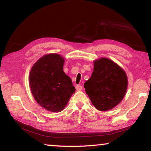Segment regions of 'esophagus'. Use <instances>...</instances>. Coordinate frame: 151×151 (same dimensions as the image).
<instances>
[{
	"mask_svg": "<svg viewBox=\"0 0 151 151\" xmlns=\"http://www.w3.org/2000/svg\"><path fill=\"white\" fill-rule=\"evenodd\" d=\"M75 88H76V91H81L82 89H83V86L80 85H77L75 86Z\"/></svg>",
	"mask_w": 151,
	"mask_h": 151,
	"instance_id": "1",
	"label": "esophagus"
}]
</instances>
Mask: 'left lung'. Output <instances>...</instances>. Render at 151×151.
<instances>
[{
  "mask_svg": "<svg viewBox=\"0 0 151 151\" xmlns=\"http://www.w3.org/2000/svg\"><path fill=\"white\" fill-rule=\"evenodd\" d=\"M127 85L124 71L113 61L103 58L94 61L93 74L84 87L96 109L106 111L122 100Z\"/></svg>",
  "mask_w": 151,
  "mask_h": 151,
  "instance_id": "obj_1",
  "label": "left lung"
}]
</instances>
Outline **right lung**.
<instances>
[{"mask_svg":"<svg viewBox=\"0 0 151 151\" xmlns=\"http://www.w3.org/2000/svg\"><path fill=\"white\" fill-rule=\"evenodd\" d=\"M64 61L58 54L45 55L33 65L30 73L33 96L40 106L51 112L62 111L75 92L70 78L63 71Z\"/></svg>","mask_w":151,"mask_h":151,"instance_id":"add662e5","label":"right lung"}]
</instances>
